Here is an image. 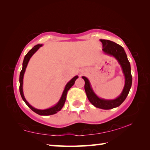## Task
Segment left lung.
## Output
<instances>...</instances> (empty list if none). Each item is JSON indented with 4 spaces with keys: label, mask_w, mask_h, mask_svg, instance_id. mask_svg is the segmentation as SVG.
<instances>
[{
    "label": "left lung",
    "mask_w": 150,
    "mask_h": 150,
    "mask_svg": "<svg viewBox=\"0 0 150 150\" xmlns=\"http://www.w3.org/2000/svg\"><path fill=\"white\" fill-rule=\"evenodd\" d=\"M103 44V51L105 54L110 55L118 61L122 70V73L125 77V84L122 91L120 95L115 99L107 100L99 98L96 95L91 87L89 80L83 76L82 78L85 81V91L88 100L95 107L109 110L120 106L128 96L130 90L132 77L131 75V67L130 62L127 57L124 48L121 45L116 44L115 42L107 40H100Z\"/></svg>",
    "instance_id": "1"
}]
</instances>
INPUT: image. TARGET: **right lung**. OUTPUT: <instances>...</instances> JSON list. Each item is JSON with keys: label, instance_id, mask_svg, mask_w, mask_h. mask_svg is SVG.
I'll use <instances>...</instances> for the list:
<instances>
[{"label": "right lung", "instance_id": "obj_1", "mask_svg": "<svg viewBox=\"0 0 150 150\" xmlns=\"http://www.w3.org/2000/svg\"><path fill=\"white\" fill-rule=\"evenodd\" d=\"M42 46V44H38L35 46L33 47L31 50H30L27 53V54L25 55L24 59L23 61V63H22V69L21 72L20 73V95H21L22 99L25 102V103L26 104L27 106L31 109L32 110H33L38 115H42V116H48V115H54V114L57 113V112H59V110H62V108H63V106H64V104L65 103V100H66V97H67V91L70 89V88L72 87V86L74 85V83L75 82V80L78 78V76L76 75L74 77L72 78L69 82H68L67 84H66L64 90L63 91L62 95L61 96L59 100L58 101L56 105H55L54 106H53L52 107H50L49 108L47 109H44V110H40V109H37L34 107H33L32 106H31L28 103V102L26 100V98L24 97V93H23V78H24V75L25 73V71H26V68L28 65V63L30 59V58L32 57V56L34 55L35 52L38 50L39 48L40 47Z\"/></svg>", "mask_w": 150, "mask_h": 150}]
</instances>
